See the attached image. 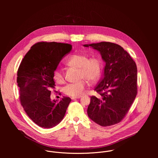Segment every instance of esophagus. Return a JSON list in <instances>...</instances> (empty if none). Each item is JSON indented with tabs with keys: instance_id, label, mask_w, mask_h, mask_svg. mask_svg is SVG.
I'll return each mask as SVG.
<instances>
[{
	"instance_id": "obj_1",
	"label": "esophagus",
	"mask_w": 158,
	"mask_h": 158,
	"mask_svg": "<svg viewBox=\"0 0 158 158\" xmlns=\"http://www.w3.org/2000/svg\"><path fill=\"white\" fill-rule=\"evenodd\" d=\"M79 98H81V97H73L71 99H79Z\"/></svg>"
}]
</instances>
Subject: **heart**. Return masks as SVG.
Here are the masks:
<instances>
[{
    "mask_svg": "<svg viewBox=\"0 0 158 158\" xmlns=\"http://www.w3.org/2000/svg\"><path fill=\"white\" fill-rule=\"evenodd\" d=\"M67 64L72 67L79 69V78L85 77L91 82H96L101 76L102 64L97 57L89 59V56L85 54H76L69 58ZM53 79L57 83L63 82L64 75L62 71L59 69L56 70L53 74ZM87 85V81L82 79L66 85L64 89V93L69 96L80 97L84 94Z\"/></svg>",
    "mask_w": 158,
    "mask_h": 158,
    "instance_id": "b5f03b06",
    "label": "heart"
}]
</instances>
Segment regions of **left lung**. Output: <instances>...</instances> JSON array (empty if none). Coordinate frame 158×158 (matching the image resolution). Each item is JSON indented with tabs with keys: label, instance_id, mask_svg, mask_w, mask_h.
<instances>
[{
	"label": "left lung",
	"instance_id": "8db88e82",
	"mask_svg": "<svg viewBox=\"0 0 158 158\" xmlns=\"http://www.w3.org/2000/svg\"><path fill=\"white\" fill-rule=\"evenodd\" d=\"M99 52L106 64L103 77L94 90L99 97H91L87 115L101 126L119 123L126 116L138 92L137 67L119 45L109 42L84 44Z\"/></svg>",
	"mask_w": 158,
	"mask_h": 158
}]
</instances>
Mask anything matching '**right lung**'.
Listing matches in <instances>:
<instances>
[{
  "label": "right lung",
  "instance_id": "add662e5",
  "mask_svg": "<svg viewBox=\"0 0 158 158\" xmlns=\"http://www.w3.org/2000/svg\"><path fill=\"white\" fill-rule=\"evenodd\" d=\"M72 45L56 42L34 44L22 60L17 82L20 100L27 116L37 125L51 128L64 118L70 98L52 101L51 89L55 82L54 72L62 57L71 52Z\"/></svg>",
  "mask_w": 158,
  "mask_h": 158
}]
</instances>
